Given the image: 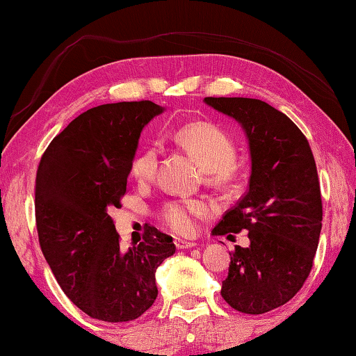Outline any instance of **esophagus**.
I'll use <instances>...</instances> for the list:
<instances>
[{
	"label": "esophagus",
	"instance_id": "34e87169",
	"mask_svg": "<svg viewBox=\"0 0 356 356\" xmlns=\"http://www.w3.org/2000/svg\"><path fill=\"white\" fill-rule=\"evenodd\" d=\"M174 243H176V248H177V249H190V248H195V246H196V243L180 240V238H177V240L174 241Z\"/></svg>",
	"mask_w": 356,
	"mask_h": 356
}]
</instances>
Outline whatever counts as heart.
Listing matches in <instances>:
<instances>
[{"label":"heart","mask_w":356,"mask_h":356,"mask_svg":"<svg viewBox=\"0 0 356 356\" xmlns=\"http://www.w3.org/2000/svg\"><path fill=\"white\" fill-rule=\"evenodd\" d=\"M171 139L188 150L206 169L211 182L225 184L235 172L236 147L232 137L209 123H192L177 127L171 132ZM156 147H145L132 158L131 176L137 182H148L156 172ZM211 206L204 200L180 198L168 201L161 208V220L179 235H188L196 229V220L204 217Z\"/></svg>","instance_id":"obj_1"}]
</instances>
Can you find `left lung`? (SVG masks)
Here are the masks:
<instances>
[{
  "label": "left lung",
  "mask_w": 356,
  "mask_h": 356,
  "mask_svg": "<svg viewBox=\"0 0 356 356\" xmlns=\"http://www.w3.org/2000/svg\"><path fill=\"white\" fill-rule=\"evenodd\" d=\"M204 104L243 127L251 156L246 195L212 230L249 232V246L230 254L220 294L241 314H267L293 299L314 265L323 220L314 153L299 127L267 102L204 97Z\"/></svg>",
  "instance_id": "left-lung-1"
}]
</instances>
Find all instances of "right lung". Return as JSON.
<instances>
[{
	"label": "right lung",
	"mask_w": 356,
	"mask_h": 356,
	"mask_svg": "<svg viewBox=\"0 0 356 356\" xmlns=\"http://www.w3.org/2000/svg\"><path fill=\"white\" fill-rule=\"evenodd\" d=\"M164 107L105 104L84 111L42 155L35 187L41 251L78 309L107 323L132 321L158 296L155 273L176 252L172 236L148 227L144 241L120 249L110 209L120 208L140 132Z\"/></svg>",
	"instance_id": "obj_1"
}]
</instances>
